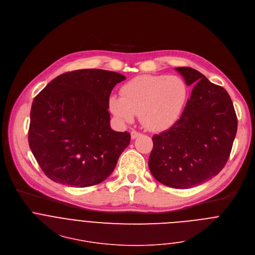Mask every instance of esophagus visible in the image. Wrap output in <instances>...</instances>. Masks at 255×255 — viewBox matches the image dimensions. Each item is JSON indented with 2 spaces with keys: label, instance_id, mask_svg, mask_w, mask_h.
Returning a JSON list of instances; mask_svg holds the SVG:
<instances>
[{
  "label": "esophagus",
  "instance_id": "34e87169",
  "mask_svg": "<svg viewBox=\"0 0 255 255\" xmlns=\"http://www.w3.org/2000/svg\"><path fill=\"white\" fill-rule=\"evenodd\" d=\"M140 135H141V133H139V132H137V131H135V130L131 131V138H132V139H135V138L139 137Z\"/></svg>",
  "mask_w": 255,
  "mask_h": 255
}]
</instances>
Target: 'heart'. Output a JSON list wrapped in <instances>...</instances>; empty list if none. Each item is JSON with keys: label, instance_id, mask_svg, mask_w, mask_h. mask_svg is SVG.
Segmentation results:
<instances>
[{"label": "heart", "instance_id": "1", "mask_svg": "<svg viewBox=\"0 0 255 255\" xmlns=\"http://www.w3.org/2000/svg\"><path fill=\"white\" fill-rule=\"evenodd\" d=\"M121 96L109 98V110L120 122H132L140 115L144 127L162 131L173 126L181 117L188 86L179 76L143 75L123 85Z\"/></svg>", "mask_w": 255, "mask_h": 255}]
</instances>
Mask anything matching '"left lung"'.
Wrapping results in <instances>:
<instances>
[{"mask_svg": "<svg viewBox=\"0 0 255 255\" xmlns=\"http://www.w3.org/2000/svg\"><path fill=\"white\" fill-rule=\"evenodd\" d=\"M176 70L192 86L180 119L154 135L149 169L160 183L179 189L202 184L225 166L237 131V117L227 91L189 67Z\"/></svg>", "mask_w": 255, "mask_h": 255, "instance_id": "obj_1", "label": "left lung"}]
</instances>
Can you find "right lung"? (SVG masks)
<instances>
[{
    "instance_id": "right-lung-1",
    "label": "right lung",
    "mask_w": 255,
    "mask_h": 255,
    "mask_svg": "<svg viewBox=\"0 0 255 255\" xmlns=\"http://www.w3.org/2000/svg\"><path fill=\"white\" fill-rule=\"evenodd\" d=\"M125 76L101 69L64 73L35 97L29 145L51 180L88 187L110 176L130 133L110 127L109 97Z\"/></svg>"
}]
</instances>
